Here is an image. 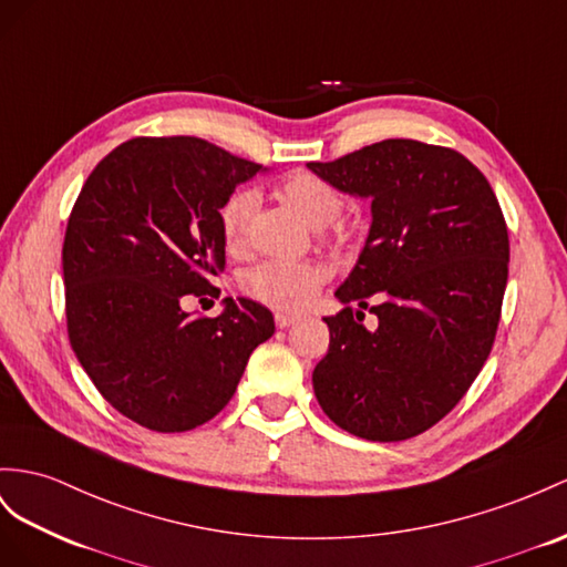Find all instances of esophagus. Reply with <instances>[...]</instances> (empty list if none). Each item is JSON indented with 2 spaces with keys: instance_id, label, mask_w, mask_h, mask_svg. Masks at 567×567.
I'll return each instance as SVG.
<instances>
[{
  "instance_id": "esophagus-1",
  "label": "esophagus",
  "mask_w": 567,
  "mask_h": 567,
  "mask_svg": "<svg viewBox=\"0 0 567 567\" xmlns=\"http://www.w3.org/2000/svg\"><path fill=\"white\" fill-rule=\"evenodd\" d=\"M297 321H299V316H295V313H275V326L278 328H289Z\"/></svg>"
}]
</instances>
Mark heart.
<instances>
[{"instance_id": "b5f03b06", "label": "heart", "mask_w": 567, "mask_h": 567, "mask_svg": "<svg viewBox=\"0 0 567 567\" xmlns=\"http://www.w3.org/2000/svg\"><path fill=\"white\" fill-rule=\"evenodd\" d=\"M275 194L292 208L303 223L313 229L328 227L338 235V217L342 213V196L336 186L309 169H297L275 188ZM256 210V194L249 188H237L220 206V235L227 251H241L249 241V227ZM328 270L316 260L303 264H282L266 260L241 275V289L251 299L278 311H299L316 297L326 282Z\"/></svg>"}]
</instances>
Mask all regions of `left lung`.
<instances>
[{
    "mask_svg": "<svg viewBox=\"0 0 567 567\" xmlns=\"http://www.w3.org/2000/svg\"><path fill=\"white\" fill-rule=\"evenodd\" d=\"M309 167L371 198L367 246L336 295L379 316L373 332L352 307L323 318L330 347L313 393L359 439H412L464 398L496 340L511 258L498 198L462 153L412 138Z\"/></svg>",
    "mask_w": 567,
    "mask_h": 567,
    "instance_id": "left-lung-1",
    "label": "left lung"
}]
</instances>
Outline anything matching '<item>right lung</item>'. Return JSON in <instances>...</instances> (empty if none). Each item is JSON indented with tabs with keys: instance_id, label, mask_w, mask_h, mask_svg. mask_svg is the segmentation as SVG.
Masks as SVG:
<instances>
[{
	"instance_id": "right-lung-1",
	"label": "right lung",
	"mask_w": 567,
	"mask_h": 567,
	"mask_svg": "<svg viewBox=\"0 0 567 567\" xmlns=\"http://www.w3.org/2000/svg\"><path fill=\"white\" fill-rule=\"evenodd\" d=\"M260 169L194 136H138L107 153L71 208L62 266L71 350L114 410L157 431H192L225 410L272 313L220 297V206Z\"/></svg>"
}]
</instances>
